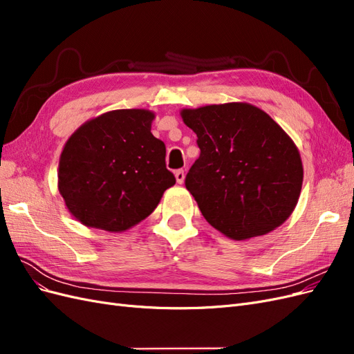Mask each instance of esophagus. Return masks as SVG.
<instances>
[{"mask_svg":"<svg viewBox=\"0 0 354 354\" xmlns=\"http://www.w3.org/2000/svg\"><path fill=\"white\" fill-rule=\"evenodd\" d=\"M174 176H176V180H177V183L178 185H181V183H183V181H185V171L183 169H177L176 171V173H174Z\"/></svg>","mask_w":354,"mask_h":354,"instance_id":"1","label":"esophagus"}]
</instances>
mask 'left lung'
I'll return each instance as SVG.
<instances>
[{"label": "left lung", "instance_id": "obj_1", "mask_svg": "<svg viewBox=\"0 0 354 354\" xmlns=\"http://www.w3.org/2000/svg\"><path fill=\"white\" fill-rule=\"evenodd\" d=\"M180 115L201 149L186 189L211 226L245 241L283 224L301 194L304 173L298 149L282 127L242 102Z\"/></svg>", "mask_w": 354, "mask_h": 354}]
</instances>
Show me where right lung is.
Instances as JSON below:
<instances>
[{
    "mask_svg": "<svg viewBox=\"0 0 354 354\" xmlns=\"http://www.w3.org/2000/svg\"><path fill=\"white\" fill-rule=\"evenodd\" d=\"M155 113L118 109L84 122L63 147L57 187L72 216L87 227L125 232L151 216L176 185L165 145L152 133Z\"/></svg>",
    "mask_w": 354,
    "mask_h": 354,
    "instance_id": "add662e5",
    "label": "right lung"
}]
</instances>
